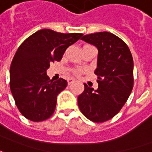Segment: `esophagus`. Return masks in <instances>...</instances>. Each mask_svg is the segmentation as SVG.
<instances>
[{
	"mask_svg": "<svg viewBox=\"0 0 152 152\" xmlns=\"http://www.w3.org/2000/svg\"><path fill=\"white\" fill-rule=\"evenodd\" d=\"M74 81H75V80L72 79V78H69V79L67 80V84H68V86L72 85Z\"/></svg>",
	"mask_w": 152,
	"mask_h": 152,
	"instance_id": "obj_1",
	"label": "esophagus"
}]
</instances>
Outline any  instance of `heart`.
Wrapping results in <instances>:
<instances>
[{
	"mask_svg": "<svg viewBox=\"0 0 152 152\" xmlns=\"http://www.w3.org/2000/svg\"><path fill=\"white\" fill-rule=\"evenodd\" d=\"M89 46H91V45H85L84 48H85V47H89ZM83 71H84V70L81 69V68H75V69L72 70V73L74 74V75H76V76H79V75H80V74L83 72Z\"/></svg>",
	"mask_w": 152,
	"mask_h": 152,
	"instance_id": "b5f03b06",
	"label": "heart"
}]
</instances>
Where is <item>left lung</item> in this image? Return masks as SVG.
Segmentation results:
<instances>
[{
  "label": "left lung",
  "instance_id": "1",
  "mask_svg": "<svg viewBox=\"0 0 152 152\" xmlns=\"http://www.w3.org/2000/svg\"><path fill=\"white\" fill-rule=\"evenodd\" d=\"M81 40L99 50L98 89L89 87L78 97L82 114L95 123L112 119L120 112L134 87V60L129 47L120 37L108 31L84 36Z\"/></svg>",
  "mask_w": 152,
  "mask_h": 152
}]
</instances>
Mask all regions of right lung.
<instances>
[{
  "mask_svg": "<svg viewBox=\"0 0 152 152\" xmlns=\"http://www.w3.org/2000/svg\"><path fill=\"white\" fill-rule=\"evenodd\" d=\"M82 33H60L41 29L20 45L10 69V86L18 111L34 122L53 115L57 96L67 86L66 80L53 81L46 75L50 63L59 62L66 50Z\"/></svg>",
  "mask_w": 152,
  "mask_h": 152,
  "instance_id": "add662e5",
  "label": "right lung"
}]
</instances>
